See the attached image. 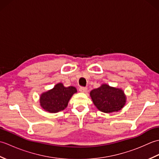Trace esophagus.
<instances>
[{
  "mask_svg": "<svg viewBox=\"0 0 159 159\" xmlns=\"http://www.w3.org/2000/svg\"><path fill=\"white\" fill-rule=\"evenodd\" d=\"M79 91H80V92H81V93H86L87 92V89L86 88V87H80Z\"/></svg>",
  "mask_w": 159,
  "mask_h": 159,
  "instance_id": "34e87169",
  "label": "esophagus"
}]
</instances>
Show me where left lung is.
Listing matches in <instances>:
<instances>
[{"mask_svg":"<svg viewBox=\"0 0 159 159\" xmlns=\"http://www.w3.org/2000/svg\"><path fill=\"white\" fill-rule=\"evenodd\" d=\"M89 94L94 105L103 113L117 112L126 102V96L123 89L107 84H102L98 88L91 91Z\"/></svg>","mask_w":159,"mask_h":159,"instance_id":"obj_1","label":"left lung"}]
</instances>
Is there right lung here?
<instances>
[{
  "label": "right lung",
  "instance_id": "right-lung-1",
  "mask_svg": "<svg viewBox=\"0 0 159 159\" xmlns=\"http://www.w3.org/2000/svg\"><path fill=\"white\" fill-rule=\"evenodd\" d=\"M76 92V87H66L62 83H59L52 89L43 92L40 95V106L47 112L58 113L66 109L73 94Z\"/></svg>",
  "mask_w": 159,
  "mask_h": 159
}]
</instances>
